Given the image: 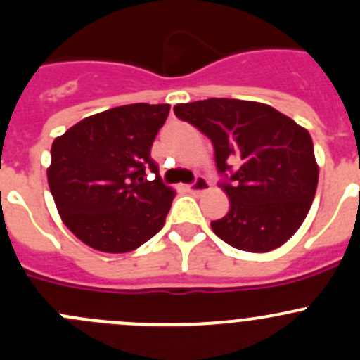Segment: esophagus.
Segmentation results:
<instances>
[{
    "label": "esophagus",
    "instance_id": "esophagus-1",
    "mask_svg": "<svg viewBox=\"0 0 360 360\" xmlns=\"http://www.w3.org/2000/svg\"><path fill=\"white\" fill-rule=\"evenodd\" d=\"M209 190H210V183L202 176H198L193 183L188 184V191H190L191 195H200L203 191H209Z\"/></svg>",
    "mask_w": 360,
    "mask_h": 360
}]
</instances>
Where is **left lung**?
<instances>
[{"label":"left lung","instance_id":"left-lung-1","mask_svg":"<svg viewBox=\"0 0 360 360\" xmlns=\"http://www.w3.org/2000/svg\"><path fill=\"white\" fill-rule=\"evenodd\" d=\"M174 112L214 146L219 186L230 210L212 231L231 248L268 252L296 233L319 183L314 143L303 127L271 106L212 99L177 104Z\"/></svg>","mask_w":360,"mask_h":360}]
</instances>
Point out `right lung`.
<instances>
[{
  "instance_id": "obj_1",
  "label": "right lung",
  "mask_w": 360,
  "mask_h": 360,
  "mask_svg": "<svg viewBox=\"0 0 360 360\" xmlns=\"http://www.w3.org/2000/svg\"><path fill=\"white\" fill-rule=\"evenodd\" d=\"M169 104H127L82 120L50 150L49 186L64 224L90 248L129 252L162 230L174 193L151 146ZM155 174L153 181L146 172Z\"/></svg>"
}]
</instances>
